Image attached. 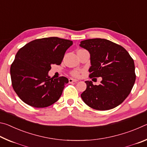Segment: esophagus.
Masks as SVG:
<instances>
[{
    "label": "esophagus",
    "instance_id": "1",
    "mask_svg": "<svg viewBox=\"0 0 147 147\" xmlns=\"http://www.w3.org/2000/svg\"><path fill=\"white\" fill-rule=\"evenodd\" d=\"M78 82V80L76 79H73V78H69V83H73V82Z\"/></svg>",
    "mask_w": 147,
    "mask_h": 147
}]
</instances>
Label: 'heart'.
<instances>
[{"label": "heart", "instance_id": "1", "mask_svg": "<svg viewBox=\"0 0 147 147\" xmlns=\"http://www.w3.org/2000/svg\"><path fill=\"white\" fill-rule=\"evenodd\" d=\"M71 74L74 77H78L80 76V71H73V72L71 73Z\"/></svg>", "mask_w": 147, "mask_h": 147}]
</instances>
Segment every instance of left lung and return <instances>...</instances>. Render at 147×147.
<instances>
[{"label":"left lung","mask_w":147,"mask_h":147,"mask_svg":"<svg viewBox=\"0 0 147 147\" xmlns=\"http://www.w3.org/2000/svg\"><path fill=\"white\" fill-rule=\"evenodd\" d=\"M80 46L90 54L89 77L102 78L98 86L86 81V89L81 94L83 101L97 110L115 108L126 98L135 83L134 59L125 49L108 39H86Z\"/></svg>","instance_id":"8db88e82"}]
</instances>
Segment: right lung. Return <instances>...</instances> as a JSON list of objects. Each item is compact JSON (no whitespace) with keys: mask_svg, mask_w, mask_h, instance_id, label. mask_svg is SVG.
<instances>
[{"mask_svg":"<svg viewBox=\"0 0 147 147\" xmlns=\"http://www.w3.org/2000/svg\"><path fill=\"white\" fill-rule=\"evenodd\" d=\"M73 41L51 37L35 39L17 52L11 65L14 91L24 103L34 108H45L60 97L69 80L53 79L48 75L53 64L60 65Z\"/></svg>","mask_w":147,"mask_h":147,"instance_id":"1","label":"right lung"}]
</instances>
